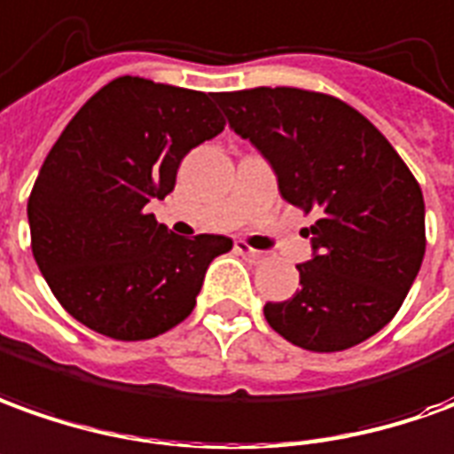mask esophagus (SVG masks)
Returning a JSON list of instances; mask_svg holds the SVG:
<instances>
[{
  "instance_id": "esophagus-1",
  "label": "esophagus",
  "mask_w": 454,
  "mask_h": 454,
  "mask_svg": "<svg viewBox=\"0 0 454 454\" xmlns=\"http://www.w3.org/2000/svg\"><path fill=\"white\" fill-rule=\"evenodd\" d=\"M234 249H237V252H239L242 257L252 259V262H262V259H264V252H259V249H252V247L245 245V242H237V245H234Z\"/></svg>"
}]
</instances>
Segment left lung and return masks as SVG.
Segmentation results:
<instances>
[{
	"instance_id": "8db88e82",
	"label": "left lung",
	"mask_w": 454,
	"mask_h": 454,
	"mask_svg": "<svg viewBox=\"0 0 454 454\" xmlns=\"http://www.w3.org/2000/svg\"><path fill=\"white\" fill-rule=\"evenodd\" d=\"M215 101L277 175L286 202L318 220L301 230L314 257L301 289L269 301V326L294 346L346 351L398 314L425 254L418 180L365 115L326 93L249 89Z\"/></svg>"
}]
</instances>
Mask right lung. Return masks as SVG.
<instances>
[{
    "label": "right lung",
    "instance_id": "right-lung-1",
    "mask_svg": "<svg viewBox=\"0 0 454 454\" xmlns=\"http://www.w3.org/2000/svg\"><path fill=\"white\" fill-rule=\"evenodd\" d=\"M217 93L121 76L83 103L29 195L31 252L71 317L115 340L155 339L195 309L222 234L177 237L150 215L190 150L224 130Z\"/></svg>",
    "mask_w": 454,
    "mask_h": 454
}]
</instances>
